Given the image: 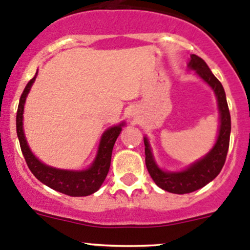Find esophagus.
Returning a JSON list of instances; mask_svg holds the SVG:
<instances>
[{
	"label": "esophagus",
	"instance_id": "34e87169",
	"mask_svg": "<svg viewBox=\"0 0 250 250\" xmlns=\"http://www.w3.org/2000/svg\"><path fill=\"white\" fill-rule=\"evenodd\" d=\"M129 116H130V117H134V116H135L134 111H130V112H129Z\"/></svg>",
	"mask_w": 250,
	"mask_h": 250
}]
</instances>
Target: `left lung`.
<instances>
[{"label":"left lung","instance_id":"obj_1","mask_svg":"<svg viewBox=\"0 0 250 250\" xmlns=\"http://www.w3.org/2000/svg\"><path fill=\"white\" fill-rule=\"evenodd\" d=\"M188 66L191 70H195L196 74L202 78L204 82L210 85L211 89L215 93L216 99H218L220 128H219V135L215 145L203 158L191 165L188 169L181 170V172H165L156 165L152 152H151L150 144L146 138H144L145 163L151 178L155 181L156 185L160 186L161 188L168 191V192L178 193V195L193 192V191L206 186L207 184L210 183L213 179L218 176V174L220 173L225 165L231 133L230 111H229L228 102H226L225 90H224L220 81L211 74L210 69L202 58L197 57L196 54H191V59Z\"/></svg>","mask_w":250,"mask_h":250}]
</instances>
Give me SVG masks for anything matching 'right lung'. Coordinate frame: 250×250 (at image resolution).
I'll return each mask as SVG.
<instances>
[{"mask_svg": "<svg viewBox=\"0 0 250 250\" xmlns=\"http://www.w3.org/2000/svg\"><path fill=\"white\" fill-rule=\"evenodd\" d=\"M37 75V72H36ZM34 78L29 81V83L25 87L21 97L19 100V106L17 111V134L20 143V148L24 155L26 165L31 173L39 179L41 183L47 185L48 188H53L55 191L65 193L72 197H82L88 196L98 191L104 183L107 173H109L111 165V155H112V148L115 145V141L120 135L122 127L125 123L111 127L103 134L102 140L99 144V150H98L97 157L94 162L88 169L85 170H64L57 169V168L49 167L37 160L34 153L30 150L25 139L24 130H22V113H24V104L26 100L27 94L31 89L32 83L35 82Z\"/></svg>", "mask_w": 250, "mask_h": 250, "instance_id": "obj_1", "label": "right lung"}]
</instances>
